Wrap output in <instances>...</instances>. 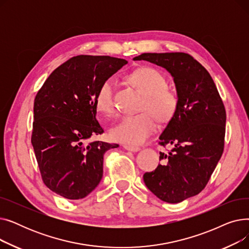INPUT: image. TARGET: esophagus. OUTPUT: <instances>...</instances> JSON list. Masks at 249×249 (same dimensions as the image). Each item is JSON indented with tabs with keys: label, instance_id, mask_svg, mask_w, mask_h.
Here are the masks:
<instances>
[{
	"label": "esophagus",
	"instance_id": "1",
	"mask_svg": "<svg viewBox=\"0 0 249 249\" xmlns=\"http://www.w3.org/2000/svg\"><path fill=\"white\" fill-rule=\"evenodd\" d=\"M123 147H124L126 150H128V151H132V152H137V151H139V149H140L138 146L128 145V144H125V145H123Z\"/></svg>",
	"mask_w": 249,
	"mask_h": 249
}]
</instances>
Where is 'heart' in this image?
<instances>
[{
  "label": "heart",
  "mask_w": 249,
  "mask_h": 249,
  "mask_svg": "<svg viewBox=\"0 0 249 249\" xmlns=\"http://www.w3.org/2000/svg\"><path fill=\"white\" fill-rule=\"evenodd\" d=\"M128 80L144 95L140 107L143 111L124 116L111 129V135L116 141L137 145L144 142L156 129L155 114L161 122L171 119L177 110L178 98L176 90L166 88L165 77L156 70L140 69L130 74ZM95 103L101 113L106 115L114 113V84L111 80L101 84Z\"/></svg>",
  "instance_id": "heart-1"
}]
</instances>
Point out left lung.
<instances>
[{
    "label": "left lung",
    "instance_id": "obj_1",
    "mask_svg": "<svg viewBox=\"0 0 249 249\" xmlns=\"http://www.w3.org/2000/svg\"><path fill=\"white\" fill-rule=\"evenodd\" d=\"M174 77L178 103L160 134L161 164L143 175L145 186L163 202L176 204L204 190L224 149L226 112L216 85L203 65L184 52L142 53Z\"/></svg>",
    "mask_w": 249,
    "mask_h": 249
}]
</instances>
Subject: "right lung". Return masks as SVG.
I'll use <instances>...</instances> for the list:
<instances>
[{
  "label": "right lung",
  "mask_w": 249,
  "mask_h": 249,
  "mask_svg": "<svg viewBox=\"0 0 249 249\" xmlns=\"http://www.w3.org/2000/svg\"><path fill=\"white\" fill-rule=\"evenodd\" d=\"M128 61L77 55L51 72L34 100L31 142L45 186L69 200L83 199L103 177L104 154L118 144L85 143L102 134L96 94Z\"/></svg>",
  "instance_id": "obj_1"
}]
</instances>
